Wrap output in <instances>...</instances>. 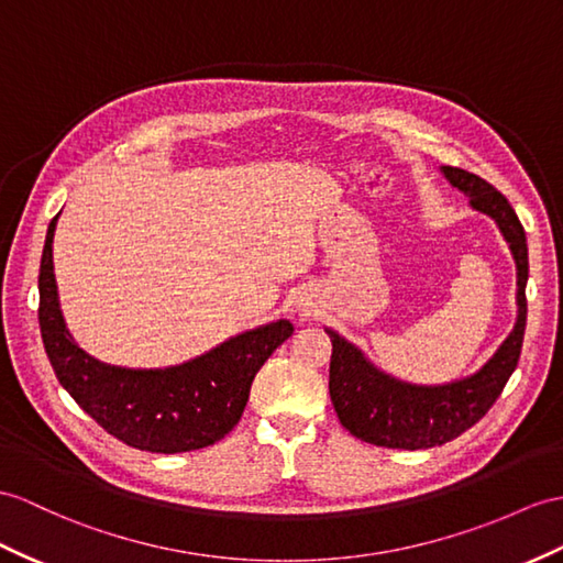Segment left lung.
<instances>
[{
    "label": "left lung",
    "mask_w": 563,
    "mask_h": 563,
    "mask_svg": "<svg viewBox=\"0 0 563 563\" xmlns=\"http://www.w3.org/2000/svg\"><path fill=\"white\" fill-rule=\"evenodd\" d=\"M451 186L471 198L475 210L489 214L509 241L518 267V320L497 353L475 375L442 387H416L369 365L363 353L327 329L332 339L329 396L341 424L361 442L387 449H430L456 440L499 399L520 358L526 334L528 243L523 224L499 190L485 178L459 167H442Z\"/></svg>",
    "instance_id": "obj_1"
}]
</instances>
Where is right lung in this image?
<instances>
[{"instance_id":"obj_1","label":"right lung","mask_w":563,"mask_h":563,"mask_svg":"<svg viewBox=\"0 0 563 563\" xmlns=\"http://www.w3.org/2000/svg\"><path fill=\"white\" fill-rule=\"evenodd\" d=\"M59 217V214H57ZM49 222L40 260V334L59 385L119 442L153 454L210 446L234 430L255 373L294 334L279 320L224 341L196 361L167 369H126L90 358L68 336L57 300Z\"/></svg>"}]
</instances>
